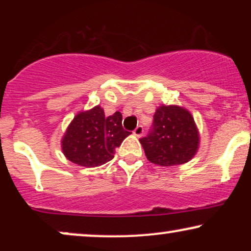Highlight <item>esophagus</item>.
Listing matches in <instances>:
<instances>
[{
  "label": "esophagus",
  "mask_w": 251,
  "mask_h": 251,
  "mask_svg": "<svg viewBox=\"0 0 251 251\" xmlns=\"http://www.w3.org/2000/svg\"><path fill=\"white\" fill-rule=\"evenodd\" d=\"M144 133V128H143V126H137V127L134 128V131H133V134L134 135H137V137H142V134Z\"/></svg>",
  "instance_id": "esophagus-1"
}]
</instances>
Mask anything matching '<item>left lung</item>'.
<instances>
[{
  "instance_id": "left-lung-1",
  "label": "left lung",
  "mask_w": 251,
  "mask_h": 251,
  "mask_svg": "<svg viewBox=\"0 0 251 251\" xmlns=\"http://www.w3.org/2000/svg\"><path fill=\"white\" fill-rule=\"evenodd\" d=\"M146 157L160 166L180 165L194 158L200 134L188 109L162 105L153 116L150 133L140 139Z\"/></svg>"
}]
</instances>
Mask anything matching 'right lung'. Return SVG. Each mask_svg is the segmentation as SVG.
<instances>
[{"label":"right lung","instance_id":"1","mask_svg":"<svg viewBox=\"0 0 251 251\" xmlns=\"http://www.w3.org/2000/svg\"><path fill=\"white\" fill-rule=\"evenodd\" d=\"M123 116L116 112L105 117L96 106L74 117L62 138V152L68 160L86 168H96L113 159L116 149L122 145L128 131L124 129Z\"/></svg>","mask_w":251,"mask_h":251}]
</instances>
